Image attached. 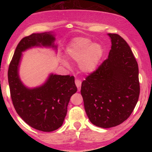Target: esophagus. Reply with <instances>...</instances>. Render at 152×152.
I'll use <instances>...</instances> for the list:
<instances>
[{
  "label": "esophagus",
  "instance_id": "1",
  "mask_svg": "<svg viewBox=\"0 0 152 152\" xmlns=\"http://www.w3.org/2000/svg\"><path fill=\"white\" fill-rule=\"evenodd\" d=\"M75 83H76V86H77L78 90L80 91V89H81V81H80V80L76 79V81H75Z\"/></svg>",
  "mask_w": 152,
  "mask_h": 152
}]
</instances>
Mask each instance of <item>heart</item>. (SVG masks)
I'll return each mask as SVG.
<instances>
[{
  "label": "heart",
  "instance_id": "b5f03b06",
  "mask_svg": "<svg viewBox=\"0 0 152 152\" xmlns=\"http://www.w3.org/2000/svg\"><path fill=\"white\" fill-rule=\"evenodd\" d=\"M66 53L69 58L79 62V68L83 72L91 74L99 67L104 50L100 43H92L88 38H77L69 43ZM62 63L69 66L66 60H63Z\"/></svg>",
  "mask_w": 152,
  "mask_h": 152
}]
</instances>
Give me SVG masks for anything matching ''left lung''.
Instances as JSON below:
<instances>
[{"instance_id": "8db88e82", "label": "left lung", "mask_w": 152, "mask_h": 152, "mask_svg": "<svg viewBox=\"0 0 152 152\" xmlns=\"http://www.w3.org/2000/svg\"><path fill=\"white\" fill-rule=\"evenodd\" d=\"M108 58L81 83V94L88 119L95 126L111 128L130 116L140 93L139 68L126 41L109 34Z\"/></svg>"}]
</instances>
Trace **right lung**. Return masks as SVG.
Instances as JSON below:
<instances>
[{
    "label": "right lung",
    "mask_w": 152,
    "mask_h": 152,
    "mask_svg": "<svg viewBox=\"0 0 152 152\" xmlns=\"http://www.w3.org/2000/svg\"><path fill=\"white\" fill-rule=\"evenodd\" d=\"M56 38L50 32L33 34L24 37L17 46L8 71L10 97L17 114L29 126L45 132L62 126L70 98L77 91L74 76L51 74L41 86L29 88L18 74L22 52L32 47H52Z\"/></svg>",
    "instance_id": "obj_1"
}]
</instances>
